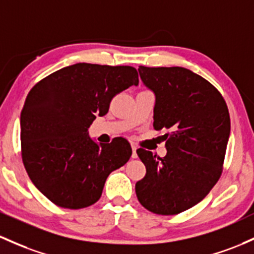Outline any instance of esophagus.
Listing matches in <instances>:
<instances>
[{
    "mask_svg": "<svg viewBox=\"0 0 254 254\" xmlns=\"http://www.w3.org/2000/svg\"><path fill=\"white\" fill-rule=\"evenodd\" d=\"M136 150H137V147L133 146V144H132V155H131V157H132L133 159L137 158V153H136Z\"/></svg>",
    "mask_w": 254,
    "mask_h": 254,
    "instance_id": "1",
    "label": "esophagus"
}]
</instances>
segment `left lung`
<instances>
[{
  "mask_svg": "<svg viewBox=\"0 0 254 254\" xmlns=\"http://www.w3.org/2000/svg\"><path fill=\"white\" fill-rule=\"evenodd\" d=\"M138 73L155 96L153 127L171 131L164 135V158L137 149L147 172L136 183V195L150 212L181 213L201 201L221 177L229 111L219 91L190 69L140 66Z\"/></svg>",
  "mask_w": 254,
  "mask_h": 254,
  "instance_id": "1",
  "label": "left lung"
}]
</instances>
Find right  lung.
I'll return each mask as SVG.
<instances>
[{
    "label": "right lung",
    "instance_id": "1",
    "mask_svg": "<svg viewBox=\"0 0 254 254\" xmlns=\"http://www.w3.org/2000/svg\"><path fill=\"white\" fill-rule=\"evenodd\" d=\"M138 84L131 66L79 63L49 74L30 90L20 116L21 155L30 180L60 207H88L108 175L132 154L125 138L97 143L89 127L111 100Z\"/></svg>",
    "mask_w": 254,
    "mask_h": 254
}]
</instances>
